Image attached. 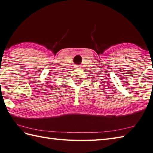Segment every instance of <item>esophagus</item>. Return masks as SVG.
Returning a JSON list of instances; mask_svg holds the SVG:
<instances>
[{
	"label": "esophagus",
	"instance_id": "obj_1",
	"mask_svg": "<svg viewBox=\"0 0 153 153\" xmlns=\"http://www.w3.org/2000/svg\"><path fill=\"white\" fill-rule=\"evenodd\" d=\"M76 68H80V67H79V66H76Z\"/></svg>",
	"mask_w": 153,
	"mask_h": 153
}]
</instances>
